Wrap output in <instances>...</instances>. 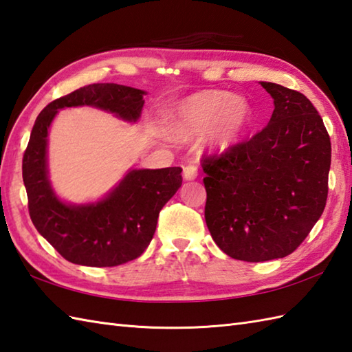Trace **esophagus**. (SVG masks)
Returning a JSON list of instances; mask_svg holds the SVG:
<instances>
[{"mask_svg":"<svg viewBox=\"0 0 352 352\" xmlns=\"http://www.w3.org/2000/svg\"><path fill=\"white\" fill-rule=\"evenodd\" d=\"M197 175H199V170L194 164H186L184 167V177L186 181H194V179L197 177Z\"/></svg>","mask_w":352,"mask_h":352,"instance_id":"esophagus-1","label":"esophagus"}]
</instances>
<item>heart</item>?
Returning a JSON list of instances; mask_svg holds the SVG:
<instances>
[{
  "label": "heart",
  "instance_id": "obj_1",
  "mask_svg": "<svg viewBox=\"0 0 352 352\" xmlns=\"http://www.w3.org/2000/svg\"><path fill=\"white\" fill-rule=\"evenodd\" d=\"M252 120V107L244 98L224 90H205L179 102L175 110L177 135L190 140L209 129L208 143L226 149Z\"/></svg>",
  "mask_w": 352,
  "mask_h": 352
}]
</instances>
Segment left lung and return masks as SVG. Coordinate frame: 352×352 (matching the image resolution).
Segmentation results:
<instances>
[{"label":"left lung","mask_w":352,"mask_h":352,"mask_svg":"<svg viewBox=\"0 0 352 352\" xmlns=\"http://www.w3.org/2000/svg\"><path fill=\"white\" fill-rule=\"evenodd\" d=\"M261 85L274 99L267 126L220 155L201 156L210 236L245 262L295 252L329 196L331 143L322 117L302 93Z\"/></svg>","instance_id":"obj_1"}]
</instances>
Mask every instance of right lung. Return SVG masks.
Here are the masks:
<instances>
[{"mask_svg": "<svg viewBox=\"0 0 352 352\" xmlns=\"http://www.w3.org/2000/svg\"><path fill=\"white\" fill-rule=\"evenodd\" d=\"M143 90L119 84H89L46 105L37 116L22 160L28 212L37 232L65 257L85 267H117L137 259L153 238L160 210L182 185L181 167L131 170L98 203L66 205L54 194L46 168L48 129L58 110L90 105L135 122Z\"/></svg>", "mask_w": 352, "mask_h": 352, "instance_id": "obj_1", "label": "right lung"}]
</instances>
